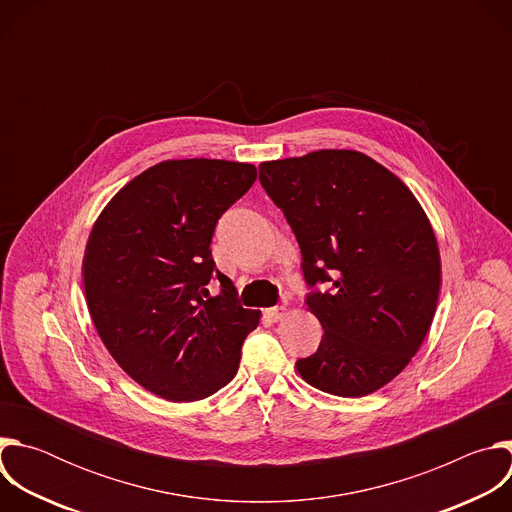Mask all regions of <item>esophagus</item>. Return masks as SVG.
I'll list each match as a JSON object with an SVG mask.
<instances>
[{"label": "esophagus", "instance_id": "1", "mask_svg": "<svg viewBox=\"0 0 512 512\" xmlns=\"http://www.w3.org/2000/svg\"><path fill=\"white\" fill-rule=\"evenodd\" d=\"M285 314H287V308H285V306H275V308L265 310V318H267L269 322H279V320L285 318Z\"/></svg>", "mask_w": 512, "mask_h": 512}]
</instances>
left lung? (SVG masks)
<instances>
[{
  "label": "left lung",
  "mask_w": 512,
  "mask_h": 512,
  "mask_svg": "<svg viewBox=\"0 0 512 512\" xmlns=\"http://www.w3.org/2000/svg\"><path fill=\"white\" fill-rule=\"evenodd\" d=\"M259 180L302 251L306 304L324 334L296 362L312 387L364 397L391 383L419 350L442 285L440 251L413 192L354 150L263 162Z\"/></svg>",
  "instance_id": "left-lung-1"
}]
</instances>
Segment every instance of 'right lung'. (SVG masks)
Instances as JSON below:
<instances>
[{
	"label": "right lung",
	"instance_id": "add662e5",
	"mask_svg": "<svg viewBox=\"0 0 512 512\" xmlns=\"http://www.w3.org/2000/svg\"><path fill=\"white\" fill-rule=\"evenodd\" d=\"M257 180L253 164L168 160L127 182L103 208L83 259L91 320L119 367L168 401H198L239 371L259 310L216 271L218 218ZM222 291L210 297L214 275Z\"/></svg>",
	"mask_w": 512,
	"mask_h": 512
}]
</instances>
